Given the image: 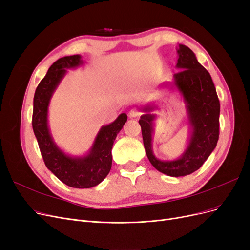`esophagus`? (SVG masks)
<instances>
[{
  "label": "esophagus",
  "mask_w": 250,
  "mask_h": 250,
  "mask_svg": "<svg viewBox=\"0 0 250 250\" xmlns=\"http://www.w3.org/2000/svg\"><path fill=\"white\" fill-rule=\"evenodd\" d=\"M141 116V112L138 109H131L129 111V118H138Z\"/></svg>",
  "instance_id": "34e87169"
}]
</instances>
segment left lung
I'll return each mask as SVG.
<instances>
[{
  "instance_id": "left-lung-1",
  "label": "left lung",
  "mask_w": 250,
  "mask_h": 250,
  "mask_svg": "<svg viewBox=\"0 0 250 250\" xmlns=\"http://www.w3.org/2000/svg\"><path fill=\"white\" fill-rule=\"evenodd\" d=\"M178 59L172 81L164 82L158 89L177 93L185 103L188 126V145L175 160L163 161L153 153L152 137L158 108L155 102L143 105L144 112L139 123L142 128L144 147L153 167L172 177L186 176L198 170L217 146L219 139L220 103L209 73L198 62L194 52L185 44H178Z\"/></svg>"
}]
</instances>
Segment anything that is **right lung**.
I'll return each instance as SVG.
<instances>
[{"label": "right lung", "instance_id": "right-lung-1", "mask_svg": "<svg viewBox=\"0 0 250 250\" xmlns=\"http://www.w3.org/2000/svg\"><path fill=\"white\" fill-rule=\"evenodd\" d=\"M83 63L81 55L77 54L59 58L49 67L35 90L32 117L33 131L47 168L63 184L76 188H93L107 176L111 169L113 142L127 121L126 113H121L112 123L102 126L84 155H71L59 148L49 127L50 102L67 70Z\"/></svg>", "mask_w": 250, "mask_h": 250}]
</instances>
